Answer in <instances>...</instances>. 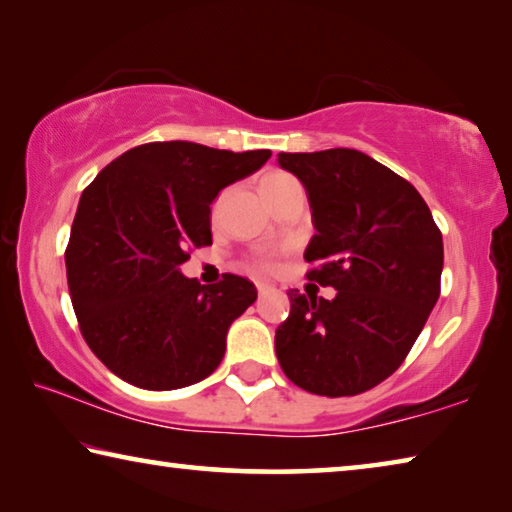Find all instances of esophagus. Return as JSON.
Masks as SVG:
<instances>
[{"label":"esophagus","mask_w":512,"mask_h":512,"mask_svg":"<svg viewBox=\"0 0 512 512\" xmlns=\"http://www.w3.org/2000/svg\"><path fill=\"white\" fill-rule=\"evenodd\" d=\"M271 291H273L271 284H257V293H259V296H266V293H271Z\"/></svg>","instance_id":"1"}]
</instances>
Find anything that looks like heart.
<instances>
[{
	"instance_id": "1",
	"label": "heart",
	"mask_w": 512,
	"mask_h": 512,
	"mask_svg": "<svg viewBox=\"0 0 512 512\" xmlns=\"http://www.w3.org/2000/svg\"><path fill=\"white\" fill-rule=\"evenodd\" d=\"M289 183H293V178L289 176V173H282V171H268V173H264L262 180H259V192H262L264 201L268 203V198H271V196L277 192V189H282L284 185H289ZM262 266L266 268L268 264H266V262H262Z\"/></svg>"
}]
</instances>
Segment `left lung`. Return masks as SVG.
Listing matches in <instances>:
<instances>
[{
	"label": "left lung",
	"mask_w": 512,
	"mask_h": 512,
	"mask_svg": "<svg viewBox=\"0 0 512 512\" xmlns=\"http://www.w3.org/2000/svg\"><path fill=\"white\" fill-rule=\"evenodd\" d=\"M277 162L307 192L316 228L307 277L336 289L332 300L289 291L277 361L309 393L359 395L400 368L427 323L443 235L418 189L357 149L280 153Z\"/></svg>",
	"instance_id": "left-lung-1"
}]
</instances>
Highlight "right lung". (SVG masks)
I'll list each match as a JSON object with an SVG mask.
<instances>
[{
  "mask_svg": "<svg viewBox=\"0 0 512 512\" xmlns=\"http://www.w3.org/2000/svg\"><path fill=\"white\" fill-rule=\"evenodd\" d=\"M271 151L232 153L151 142L119 155L85 189L65 253L83 339L119 379L173 391L212 375L230 325L257 300L253 282L183 275L189 250L212 244L210 205Z\"/></svg>",
  "mask_w": 512,
  "mask_h": 512,
  "instance_id": "right-lung-1",
  "label": "right lung"
}]
</instances>
